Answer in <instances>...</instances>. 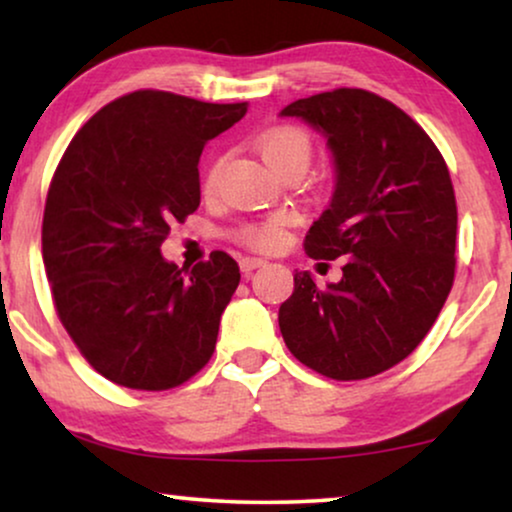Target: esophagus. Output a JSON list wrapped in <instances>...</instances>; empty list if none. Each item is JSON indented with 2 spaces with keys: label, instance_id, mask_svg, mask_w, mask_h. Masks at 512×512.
I'll use <instances>...</instances> for the list:
<instances>
[{
  "label": "esophagus",
  "instance_id": "esophagus-1",
  "mask_svg": "<svg viewBox=\"0 0 512 512\" xmlns=\"http://www.w3.org/2000/svg\"><path fill=\"white\" fill-rule=\"evenodd\" d=\"M265 263H268V261H265V258L244 256V258H240V270H242V272H251V270H256V268H263Z\"/></svg>",
  "mask_w": 512,
  "mask_h": 512
}]
</instances>
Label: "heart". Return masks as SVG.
Segmentation results:
<instances>
[{
    "label": "heart",
    "mask_w": 512,
    "mask_h": 512,
    "mask_svg": "<svg viewBox=\"0 0 512 512\" xmlns=\"http://www.w3.org/2000/svg\"><path fill=\"white\" fill-rule=\"evenodd\" d=\"M258 149L263 158L275 167L277 172H286L291 167H307L312 158V139L303 128H293V125H282V128H272L258 139ZM221 172V160L209 167L205 174V188H214L216 179ZM237 240H242L247 247L258 251H277L289 242V219L286 216H270V219L244 223L237 230Z\"/></svg>",
    "instance_id": "heart-1"
}]
</instances>
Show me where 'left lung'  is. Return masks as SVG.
Wrapping results in <instances>:
<instances>
[{
    "label": "left lung",
    "mask_w": 512,
    "mask_h": 512,
    "mask_svg": "<svg viewBox=\"0 0 512 512\" xmlns=\"http://www.w3.org/2000/svg\"><path fill=\"white\" fill-rule=\"evenodd\" d=\"M333 153L331 205L305 235L314 261H342V279L319 289L293 275L279 331L307 368L333 380L380 375L431 331L454 282L457 200L431 137L396 104L361 88L291 102Z\"/></svg>",
    "instance_id": "8db88e82"
}]
</instances>
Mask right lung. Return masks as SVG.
<instances>
[{
  "mask_svg": "<svg viewBox=\"0 0 512 512\" xmlns=\"http://www.w3.org/2000/svg\"><path fill=\"white\" fill-rule=\"evenodd\" d=\"M247 102L135 90L69 142L48 188L41 254L55 310L86 361L128 389L184 384L212 359L240 284L226 251L179 268L160 244L200 207V153Z\"/></svg>",
  "mask_w": 512,
  "mask_h": 512,
  "instance_id": "right-lung-1",
  "label": "right lung"
}]
</instances>
